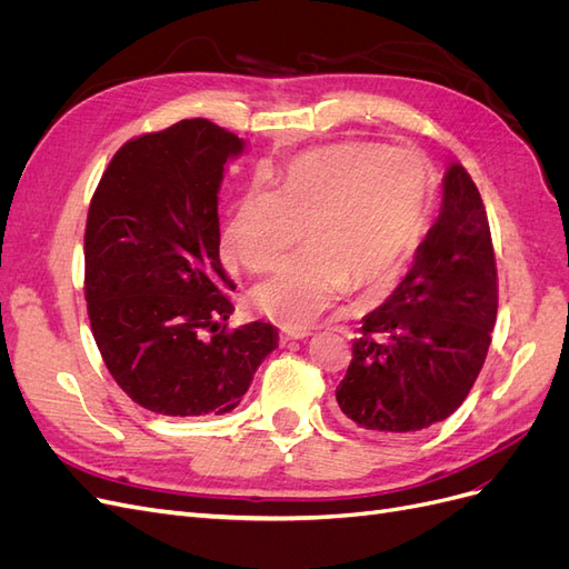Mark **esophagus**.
<instances>
[{"label": "esophagus", "instance_id": "1", "mask_svg": "<svg viewBox=\"0 0 569 569\" xmlns=\"http://www.w3.org/2000/svg\"><path fill=\"white\" fill-rule=\"evenodd\" d=\"M308 335H311V330H287V327H282V341H295V339H306Z\"/></svg>", "mask_w": 569, "mask_h": 569}]
</instances>
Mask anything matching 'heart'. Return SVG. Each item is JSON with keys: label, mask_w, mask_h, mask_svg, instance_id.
<instances>
[{"label": "heart", "mask_w": 569, "mask_h": 569, "mask_svg": "<svg viewBox=\"0 0 569 569\" xmlns=\"http://www.w3.org/2000/svg\"><path fill=\"white\" fill-rule=\"evenodd\" d=\"M435 170L422 153L375 142H343L303 153L287 168L280 192L251 187L222 230V251L247 270H268L253 306L287 330H306L343 291L380 287L422 244Z\"/></svg>", "instance_id": "1"}]
</instances>
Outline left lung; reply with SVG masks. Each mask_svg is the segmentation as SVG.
I'll return each mask as SVG.
<instances>
[{"mask_svg":"<svg viewBox=\"0 0 569 569\" xmlns=\"http://www.w3.org/2000/svg\"><path fill=\"white\" fill-rule=\"evenodd\" d=\"M498 311L496 256L477 184L443 176L439 218L389 299L368 313L337 387L343 416L370 432H418L465 401L485 366Z\"/></svg>","mask_w":569,"mask_h":569,"instance_id":"8db88e82","label":"left lung"}]
</instances>
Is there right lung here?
<instances>
[{
    "mask_svg": "<svg viewBox=\"0 0 569 569\" xmlns=\"http://www.w3.org/2000/svg\"><path fill=\"white\" fill-rule=\"evenodd\" d=\"M244 140L206 118L130 140L101 176L84 228V299L118 387L170 418L222 416L278 349L270 322L228 330L218 192Z\"/></svg>",
    "mask_w": 569,
    "mask_h": 569,
    "instance_id": "add662e5",
    "label": "right lung"
}]
</instances>
